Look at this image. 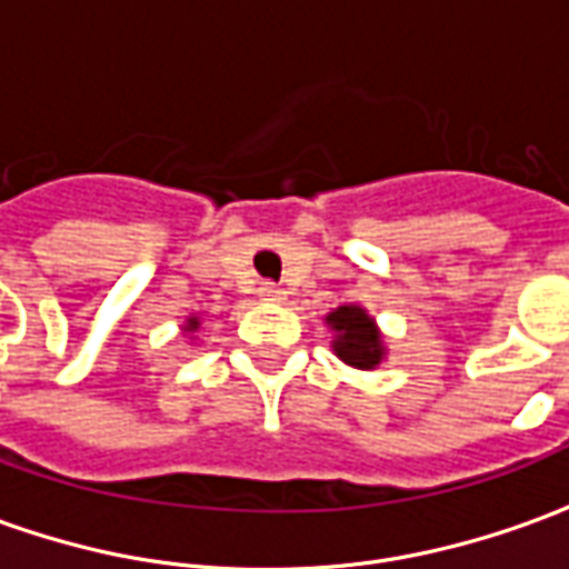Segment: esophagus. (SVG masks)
<instances>
[{
    "instance_id": "obj_1",
    "label": "esophagus",
    "mask_w": 569,
    "mask_h": 569,
    "mask_svg": "<svg viewBox=\"0 0 569 569\" xmlns=\"http://www.w3.org/2000/svg\"><path fill=\"white\" fill-rule=\"evenodd\" d=\"M259 296L261 301H273V305H280V301H286V289L277 283H261Z\"/></svg>"
}]
</instances>
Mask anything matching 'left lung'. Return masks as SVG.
I'll return each instance as SVG.
<instances>
[{"label":"left lung","mask_w":569,"mask_h":569,"mask_svg":"<svg viewBox=\"0 0 569 569\" xmlns=\"http://www.w3.org/2000/svg\"><path fill=\"white\" fill-rule=\"evenodd\" d=\"M326 326L332 329V350L350 369L371 371L387 359V345L378 322L362 305H341L326 313Z\"/></svg>","instance_id":"1"}]
</instances>
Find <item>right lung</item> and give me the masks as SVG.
<instances>
[{"label":"right lung","instance_id":"right-lung-1","mask_svg":"<svg viewBox=\"0 0 569 569\" xmlns=\"http://www.w3.org/2000/svg\"><path fill=\"white\" fill-rule=\"evenodd\" d=\"M198 329H200V317H188V320L182 322V335H191V341H194Z\"/></svg>","mask_w":569,"mask_h":569}]
</instances>
